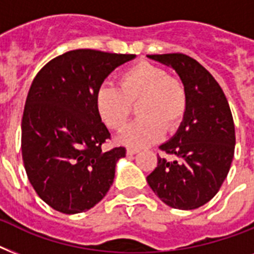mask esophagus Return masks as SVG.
Instances as JSON below:
<instances>
[{
    "instance_id": "1",
    "label": "esophagus",
    "mask_w": 254,
    "mask_h": 254,
    "mask_svg": "<svg viewBox=\"0 0 254 254\" xmlns=\"http://www.w3.org/2000/svg\"><path fill=\"white\" fill-rule=\"evenodd\" d=\"M137 149H133V147H127V155H134L137 154Z\"/></svg>"
}]
</instances>
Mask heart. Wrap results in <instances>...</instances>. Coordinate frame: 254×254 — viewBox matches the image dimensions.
Masks as SVG:
<instances>
[{"label": "heart", "instance_id": "obj_1", "mask_svg": "<svg viewBox=\"0 0 254 254\" xmlns=\"http://www.w3.org/2000/svg\"><path fill=\"white\" fill-rule=\"evenodd\" d=\"M95 105L100 119L112 130H121L137 105L139 119L121 133L120 141L127 146L145 147L181 125L187 111V92L185 84L165 68L139 62L120 73L119 87L99 85Z\"/></svg>", "mask_w": 254, "mask_h": 254}]
</instances>
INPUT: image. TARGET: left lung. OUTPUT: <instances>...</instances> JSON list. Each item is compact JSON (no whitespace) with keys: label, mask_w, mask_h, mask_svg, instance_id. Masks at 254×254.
I'll return each instance as SVG.
<instances>
[{"label":"left lung","mask_w":254,"mask_h":254,"mask_svg":"<svg viewBox=\"0 0 254 254\" xmlns=\"http://www.w3.org/2000/svg\"><path fill=\"white\" fill-rule=\"evenodd\" d=\"M177 71L187 92V111L173 138L159 146L146 181L165 204L195 209L220 190L235 154V124L224 92L215 77L185 54L147 55Z\"/></svg>","instance_id":"8db88e82"}]
</instances>
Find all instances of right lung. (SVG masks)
Returning a JSON list of instances; mask_svg holds the SVG:
<instances>
[{
	"label": "right lung",
	"mask_w": 254,
	"mask_h": 254,
	"mask_svg": "<svg viewBox=\"0 0 254 254\" xmlns=\"http://www.w3.org/2000/svg\"><path fill=\"white\" fill-rule=\"evenodd\" d=\"M133 54L72 50L54 58L34 77L22 117V159L42 200L62 213L95 207L111 189L123 146L104 151L111 133L95 93Z\"/></svg>",
	"instance_id": "add662e5"
}]
</instances>
